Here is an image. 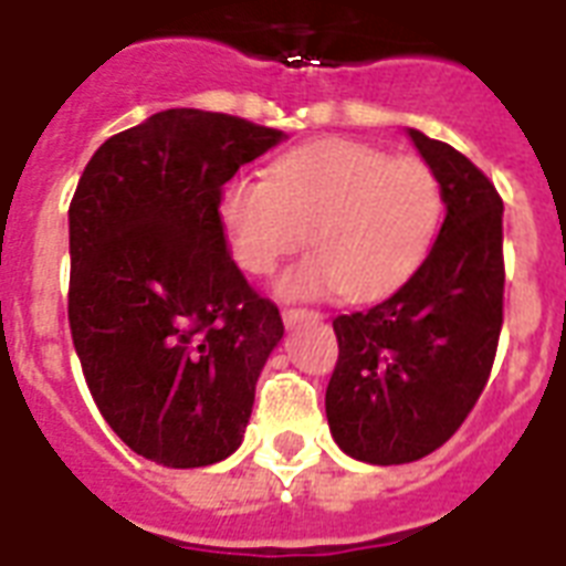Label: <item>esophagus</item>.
Masks as SVG:
<instances>
[{"mask_svg": "<svg viewBox=\"0 0 566 566\" xmlns=\"http://www.w3.org/2000/svg\"><path fill=\"white\" fill-rule=\"evenodd\" d=\"M321 312L318 310H304V306H286L283 310V321H286V327H295L301 321H318Z\"/></svg>", "mask_w": 566, "mask_h": 566, "instance_id": "esophagus-1", "label": "esophagus"}]
</instances>
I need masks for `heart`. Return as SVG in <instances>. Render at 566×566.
<instances>
[{"mask_svg": "<svg viewBox=\"0 0 566 566\" xmlns=\"http://www.w3.org/2000/svg\"><path fill=\"white\" fill-rule=\"evenodd\" d=\"M444 210L423 157H391L354 139H321L280 157L271 178H239L219 216L237 265L265 277L286 256L315 254L283 277V295H391L427 260Z\"/></svg>", "mask_w": 566, "mask_h": 566, "instance_id": "heart-1", "label": "heart"}]
</instances>
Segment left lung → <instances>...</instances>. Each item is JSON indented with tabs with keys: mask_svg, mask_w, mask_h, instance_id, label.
Listing matches in <instances>:
<instances>
[{
	"mask_svg": "<svg viewBox=\"0 0 566 566\" xmlns=\"http://www.w3.org/2000/svg\"><path fill=\"white\" fill-rule=\"evenodd\" d=\"M409 137L441 180L444 224L395 295L333 318L329 432L370 464L418 462L455 436L485 391L503 329V198L462 151L420 130Z\"/></svg>",
	"mask_w": 566,
	"mask_h": 566,
	"instance_id": "obj_1",
	"label": "left lung"
}]
</instances>
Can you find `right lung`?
<instances>
[{"label":"right lung","instance_id":"obj_1","mask_svg":"<svg viewBox=\"0 0 566 566\" xmlns=\"http://www.w3.org/2000/svg\"><path fill=\"white\" fill-rule=\"evenodd\" d=\"M283 130L171 107L113 134L70 205V329L102 418L163 468H207L245 436L277 304L228 251L221 189Z\"/></svg>","mask_w":566,"mask_h":566}]
</instances>
